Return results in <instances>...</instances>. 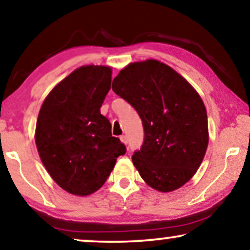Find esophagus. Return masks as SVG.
Instances as JSON below:
<instances>
[{"label": "esophagus", "instance_id": "esophagus-1", "mask_svg": "<svg viewBox=\"0 0 250 250\" xmlns=\"http://www.w3.org/2000/svg\"><path fill=\"white\" fill-rule=\"evenodd\" d=\"M121 140H122V142H124L125 145H127V142H128V139H127V135H122L121 136Z\"/></svg>", "mask_w": 250, "mask_h": 250}]
</instances>
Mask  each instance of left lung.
Returning a JSON list of instances; mask_svg holds the SVG:
<instances>
[{"label":"left lung","mask_w":250,"mask_h":250,"mask_svg":"<svg viewBox=\"0 0 250 250\" xmlns=\"http://www.w3.org/2000/svg\"><path fill=\"white\" fill-rule=\"evenodd\" d=\"M112 91L142 121L145 139L132 160L146 183L162 192L186 184L208 146L207 112L196 90L167 64L146 60L121 70Z\"/></svg>","instance_id":"1"}]
</instances>
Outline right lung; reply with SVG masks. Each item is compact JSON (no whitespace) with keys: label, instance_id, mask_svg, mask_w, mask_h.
Masks as SVG:
<instances>
[{"label":"right lung","instance_id":"right-lung-1","mask_svg":"<svg viewBox=\"0 0 250 250\" xmlns=\"http://www.w3.org/2000/svg\"><path fill=\"white\" fill-rule=\"evenodd\" d=\"M110 84L109 67L83 66L61 81L41 107L37 150L51 177L69 193L87 196L100 189L126 152L100 112Z\"/></svg>","mask_w":250,"mask_h":250}]
</instances>
